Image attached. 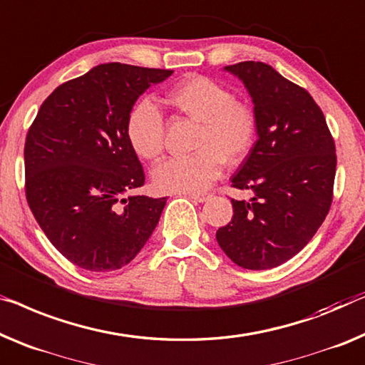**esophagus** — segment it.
<instances>
[{"mask_svg":"<svg viewBox=\"0 0 365 365\" xmlns=\"http://www.w3.org/2000/svg\"><path fill=\"white\" fill-rule=\"evenodd\" d=\"M188 197L193 201H197V203H205V201H208L211 198V195L210 193H190Z\"/></svg>","mask_w":365,"mask_h":365,"instance_id":"1","label":"esophagus"}]
</instances>
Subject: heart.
Returning <instances> with one entry per match:
<instances>
[{
  "label": "heart",
  "instance_id": "heart-1",
  "mask_svg": "<svg viewBox=\"0 0 365 365\" xmlns=\"http://www.w3.org/2000/svg\"><path fill=\"white\" fill-rule=\"evenodd\" d=\"M170 100L183 113L201 123L193 155L170 157L152 170L160 192H201L221 173L222 162L236 164L252 149L257 121L254 111L225 86L206 77H192L172 91ZM126 138L143 159H157L164 149V116L150 98L130 108Z\"/></svg>",
  "mask_w": 365,
  "mask_h": 365
}]
</instances>
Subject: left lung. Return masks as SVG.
<instances>
[{
  "label": "left lung",
  "mask_w": 365,
  "mask_h": 365,
  "mask_svg": "<svg viewBox=\"0 0 365 365\" xmlns=\"http://www.w3.org/2000/svg\"><path fill=\"white\" fill-rule=\"evenodd\" d=\"M254 105L257 140L232 187L251 190L231 200L232 220L216 231L227 257L242 269L287 262L323 225L333 200L336 149L324 114L302 86L262 62L227 65Z\"/></svg>",
  "instance_id": "left-lung-1"
}]
</instances>
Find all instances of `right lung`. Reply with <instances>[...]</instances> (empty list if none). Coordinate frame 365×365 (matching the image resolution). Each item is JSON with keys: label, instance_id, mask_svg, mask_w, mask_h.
I'll return each mask as SVG.
<instances>
[{"label": "right lung", "instance_id": "right-lung-1", "mask_svg": "<svg viewBox=\"0 0 365 365\" xmlns=\"http://www.w3.org/2000/svg\"><path fill=\"white\" fill-rule=\"evenodd\" d=\"M173 70L100 63L42 103L24 148L26 198L58 252L91 272L118 270L148 242L167 198L130 195L144 172L126 138L138 98Z\"/></svg>", "mask_w": 365, "mask_h": 365}]
</instances>
